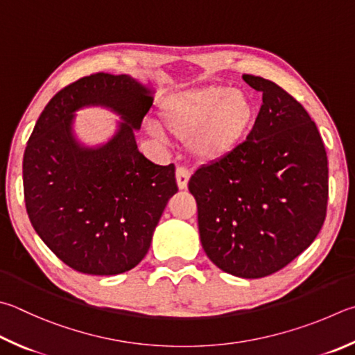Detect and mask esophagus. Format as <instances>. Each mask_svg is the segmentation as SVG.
<instances>
[{
    "mask_svg": "<svg viewBox=\"0 0 355 355\" xmlns=\"http://www.w3.org/2000/svg\"><path fill=\"white\" fill-rule=\"evenodd\" d=\"M175 178H177V184H178V189H186L188 188V182L191 178V173L188 169H184V167H177L175 171Z\"/></svg>",
    "mask_w": 355,
    "mask_h": 355,
    "instance_id": "1",
    "label": "esophagus"
}]
</instances>
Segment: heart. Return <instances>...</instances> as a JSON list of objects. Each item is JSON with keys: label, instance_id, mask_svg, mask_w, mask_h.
Instances as JSON below:
<instances>
[{"label": "heart", "instance_id": "obj_1", "mask_svg": "<svg viewBox=\"0 0 355 355\" xmlns=\"http://www.w3.org/2000/svg\"><path fill=\"white\" fill-rule=\"evenodd\" d=\"M256 119V105L241 89L206 85L178 93L159 112L161 128L200 163H216L239 149Z\"/></svg>", "mask_w": 355, "mask_h": 355}]
</instances>
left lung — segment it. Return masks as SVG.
Masks as SVG:
<instances>
[{
	"label": "left lung",
	"mask_w": 355,
	"mask_h": 355,
	"mask_svg": "<svg viewBox=\"0 0 355 355\" xmlns=\"http://www.w3.org/2000/svg\"><path fill=\"white\" fill-rule=\"evenodd\" d=\"M262 92L253 130L228 158L202 166L189 180L206 256L239 278L278 272L323 227L327 157L311 116L275 82L243 74Z\"/></svg>",
	"instance_id": "1"
}]
</instances>
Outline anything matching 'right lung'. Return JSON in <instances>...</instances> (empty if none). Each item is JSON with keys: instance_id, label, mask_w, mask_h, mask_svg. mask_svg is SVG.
I'll return each instance as SVG.
<instances>
[{"instance_id": "obj_1", "label": "right lung", "mask_w": 355, "mask_h": 355, "mask_svg": "<svg viewBox=\"0 0 355 355\" xmlns=\"http://www.w3.org/2000/svg\"><path fill=\"white\" fill-rule=\"evenodd\" d=\"M155 89L127 74L96 73L60 89L44 107L23 158L24 202L32 227L76 272L110 276L144 259L169 198L175 167L138 150L135 132ZM102 106L121 116L114 137L85 146L75 112Z\"/></svg>"}]
</instances>
